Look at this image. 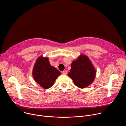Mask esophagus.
I'll return each mask as SVG.
<instances>
[{"mask_svg": "<svg viewBox=\"0 0 126 126\" xmlns=\"http://www.w3.org/2000/svg\"><path fill=\"white\" fill-rule=\"evenodd\" d=\"M62 73H63V74H64V75H66V74H67V71H63L62 72Z\"/></svg>", "mask_w": 126, "mask_h": 126, "instance_id": "obj_1", "label": "esophagus"}]
</instances>
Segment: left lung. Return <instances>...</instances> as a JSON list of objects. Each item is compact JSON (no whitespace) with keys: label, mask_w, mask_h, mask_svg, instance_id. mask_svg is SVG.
Listing matches in <instances>:
<instances>
[{"label":"left lung","mask_w":126,"mask_h":126,"mask_svg":"<svg viewBox=\"0 0 126 126\" xmlns=\"http://www.w3.org/2000/svg\"><path fill=\"white\" fill-rule=\"evenodd\" d=\"M68 75L80 88H84L94 81L96 71L90 60L85 55H81L71 64Z\"/></svg>","instance_id":"1"}]
</instances>
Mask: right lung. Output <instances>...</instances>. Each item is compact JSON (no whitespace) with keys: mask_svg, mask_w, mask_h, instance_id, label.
Returning a JSON list of instances; mask_svg holds the SVG:
<instances>
[{"mask_svg":"<svg viewBox=\"0 0 126 126\" xmlns=\"http://www.w3.org/2000/svg\"><path fill=\"white\" fill-rule=\"evenodd\" d=\"M60 74V71L50 65L48 58L42 56L36 61L32 72L34 80L45 89L52 87Z\"/></svg>","mask_w":126,"mask_h":126,"instance_id":"1","label":"right lung"}]
</instances>
